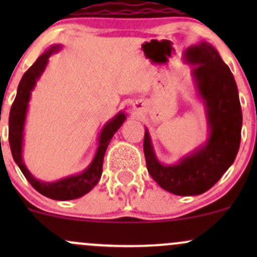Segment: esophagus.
Returning <instances> with one entry per match:
<instances>
[{"label":"esophagus","instance_id":"34e87169","mask_svg":"<svg viewBox=\"0 0 257 257\" xmlns=\"http://www.w3.org/2000/svg\"><path fill=\"white\" fill-rule=\"evenodd\" d=\"M137 105H141V104H138V103H137ZM137 105H134V108H136V109H138V107H137Z\"/></svg>","mask_w":257,"mask_h":257}]
</instances>
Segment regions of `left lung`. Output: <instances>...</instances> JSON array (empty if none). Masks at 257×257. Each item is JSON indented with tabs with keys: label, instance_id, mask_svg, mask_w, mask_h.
<instances>
[{
	"label": "left lung",
	"instance_id": "8db88e82",
	"mask_svg": "<svg viewBox=\"0 0 257 257\" xmlns=\"http://www.w3.org/2000/svg\"><path fill=\"white\" fill-rule=\"evenodd\" d=\"M184 58L194 66L191 77L205 107L208 139L178 163L165 165L158 160L145 129L144 155L148 172L160 188L188 196L208 191L231 167L239 152L242 113L234 76L215 47L201 41L186 49Z\"/></svg>",
	"mask_w": 257,
	"mask_h": 257
}]
</instances>
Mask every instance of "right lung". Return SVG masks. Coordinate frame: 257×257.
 Returning a JSON list of instances; mask_svg holds the SVG:
<instances>
[{
  "label": "right lung",
  "mask_w": 257,
  "mask_h": 257,
  "mask_svg": "<svg viewBox=\"0 0 257 257\" xmlns=\"http://www.w3.org/2000/svg\"><path fill=\"white\" fill-rule=\"evenodd\" d=\"M62 48L61 45L51 46L42 56L37 58V61L30 67L27 72L23 74L20 84L17 88V95L15 102L11 107L9 119V141L11 147V153L14 160L16 162L21 172L23 173L26 179L30 181L31 185L41 193L42 195L47 196L53 200H73L80 196L89 193L93 188L98 184L100 177H102L103 159H104L105 150L108 144L112 141L115 132L120 128L121 124L126 119L125 113L119 112L114 118L105 123L103 129L100 131L99 138H98V148L95 152L92 163L77 175H71L57 181H42L33 177L25 165L22 158L23 148V131H25L26 116H27L28 103L31 99V92L35 89L36 83L42 76L47 67L48 58L53 53L58 52Z\"/></svg>",
  "instance_id": "obj_1"
}]
</instances>
